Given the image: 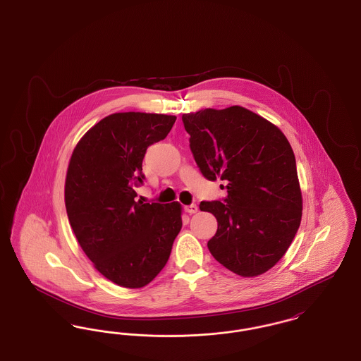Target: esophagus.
I'll list each match as a JSON object with an SVG mask.
<instances>
[{
  "mask_svg": "<svg viewBox=\"0 0 361 361\" xmlns=\"http://www.w3.org/2000/svg\"><path fill=\"white\" fill-rule=\"evenodd\" d=\"M184 209H185V212H188V214H190V215H192V214H196L199 208H197V206H196V204H190V206L184 207Z\"/></svg>",
  "mask_w": 361,
  "mask_h": 361,
  "instance_id": "obj_1",
  "label": "esophagus"
}]
</instances>
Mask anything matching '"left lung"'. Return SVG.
<instances>
[{"label":"left lung","mask_w":361,"mask_h":361,"mask_svg":"<svg viewBox=\"0 0 361 361\" xmlns=\"http://www.w3.org/2000/svg\"><path fill=\"white\" fill-rule=\"evenodd\" d=\"M195 161L209 181L226 183L222 202H202L218 221L207 246L242 277L268 272L286 255L300 226L303 199L295 155L281 130L233 105L183 115Z\"/></svg>","instance_id":"left-lung-1"}]
</instances>
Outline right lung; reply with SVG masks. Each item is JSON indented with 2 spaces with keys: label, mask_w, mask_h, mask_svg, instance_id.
Segmentation results:
<instances>
[{
  "label": "right lung",
  "mask_w": 361,
  "mask_h": 361,
  "mask_svg": "<svg viewBox=\"0 0 361 361\" xmlns=\"http://www.w3.org/2000/svg\"><path fill=\"white\" fill-rule=\"evenodd\" d=\"M176 116L118 112L87 130L70 157L65 204L70 226L93 267L124 288L147 286L166 265L183 208L135 200L142 161L165 139Z\"/></svg>",
  "instance_id": "right-lung-1"
}]
</instances>
